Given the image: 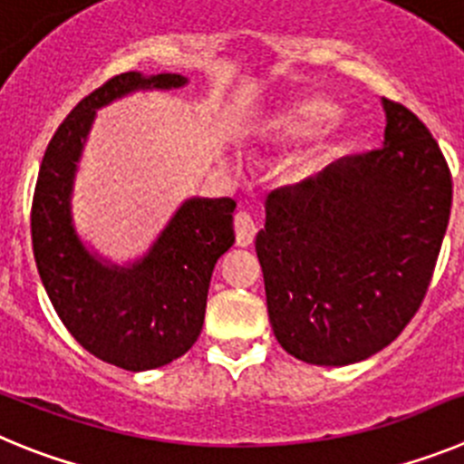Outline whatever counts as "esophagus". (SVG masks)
<instances>
[{
	"label": "esophagus",
	"mask_w": 464,
	"mask_h": 464,
	"mask_svg": "<svg viewBox=\"0 0 464 464\" xmlns=\"http://www.w3.org/2000/svg\"><path fill=\"white\" fill-rule=\"evenodd\" d=\"M233 227H236V242L240 247H249L256 236V224H254L252 215L249 212H237L236 219H233Z\"/></svg>",
	"instance_id": "esophagus-1"
}]
</instances>
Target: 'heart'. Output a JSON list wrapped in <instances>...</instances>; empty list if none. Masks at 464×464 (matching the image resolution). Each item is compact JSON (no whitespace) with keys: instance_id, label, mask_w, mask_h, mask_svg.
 <instances>
[{"instance_id":"b5f03b06","label":"heart","mask_w":464,"mask_h":464,"mask_svg":"<svg viewBox=\"0 0 464 464\" xmlns=\"http://www.w3.org/2000/svg\"><path fill=\"white\" fill-rule=\"evenodd\" d=\"M337 115H340V108L333 102H325V99H303V102H295L291 106L282 108L268 122H263L261 133L266 139L279 140V143L303 140L319 131V129H324L325 124H331ZM325 160H328V150L319 148L316 152L303 157L294 166L291 175H294L295 180L312 178L314 173H319Z\"/></svg>"}]
</instances>
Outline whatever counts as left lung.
I'll list each match as a JSON object with an SVG mask.
<instances>
[{
  "instance_id": "8db88e82",
  "label": "left lung",
  "mask_w": 464,
  "mask_h": 464,
  "mask_svg": "<svg viewBox=\"0 0 464 464\" xmlns=\"http://www.w3.org/2000/svg\"><path fill=\"white\" fill-rule=\"evenodd\" d=\"M382 106V148L266 198L256 256L270 325L310 365H352L391 344L423 303L449 227L440 145L409 108Z\"/></svg>"
}]
</instances>
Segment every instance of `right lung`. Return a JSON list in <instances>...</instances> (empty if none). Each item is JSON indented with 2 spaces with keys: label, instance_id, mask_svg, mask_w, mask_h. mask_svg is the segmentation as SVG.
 Segmentation results:
<instances>
[{
  "label": "right lung",
  "instance_id": "add662e5",
  "mask_svg": "<svg viewBox=\"0 0 464 464\" xmlns=\"http://www.w3.org/2000/svg\"><path fill=\"white\" fill-rule=\"evenodd\" d=\"M180 73L127 71L87 94L44 154L32 203V245L50 303L92 356L145 372L185 356L206 319L212 270L236 242L233 198L191 196L143 256L112 263L73 224V185L99 108L133 92L178 90Z\"/></svg>",
  "mask_w": 464,
  "mask_h": 464
}]
</instances>
